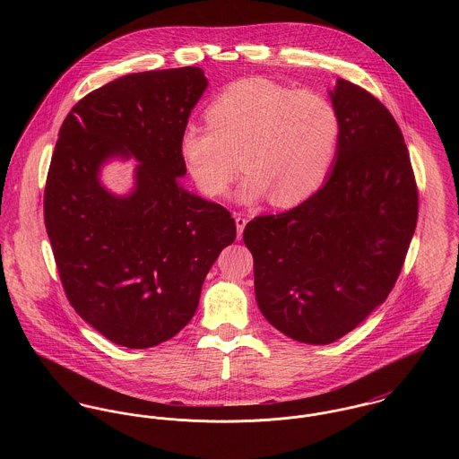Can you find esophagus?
<instances>
[{
	"label": "esophagus",
	"mask_w": 459,
	"mask_h": 459,
	"mask_svg": "<svg viewBox=\"0 0 459 459\" xmlns=\"http://www.w3.org/2000/svg\"><path fill=\"white\" fill-rule=\"evenodd\" d=\"M235 222H237V237L242 238V233H244V228L247 224V219L240 213H235Z\"/></svg>",
	"instance_id": "esophagus-1"
}]
</instances>
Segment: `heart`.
<instances>
[{
	"label": "heart",
	"mask_w": 459,
	"mask_h": 459,
	"mask_svg": "<svg viewBox=\"0 0 459 459\" xmlns=\"http://www.w3.org/2000/svg\"><path fill=\"white\" fill-rule=\"evenodd\" d=\"M208 122L186 124L180 153L208 197H224L240 171L242 203L272 196L281 208L313 196L332 169L341 122L325 95L264 77L228 84L208 106Z\"/></svg>",
	"instance_id": "heart-1"
}]
</instances>
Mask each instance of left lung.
Wrapping results in <instances>:
<instances>
[{"mask_svg": "<svg viewBox=\"0 0 459 459\" xmlns=\"http://www.w3.org/2000/svg\"><path fill=\"white\" fill-rule=\"evenodd\" d=\"M328 97L341 134L325 184L244 230L264 320L307 344L341 339L385 302L417 224L415 178L389 109L341 77Z\"/></svg>", "mask_w": 459, "mask_h": 459, "instance_id": "1", "label": "left lung"}]
</instances>
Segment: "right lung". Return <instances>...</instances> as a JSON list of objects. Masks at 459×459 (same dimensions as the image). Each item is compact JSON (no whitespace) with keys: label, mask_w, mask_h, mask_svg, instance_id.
Segmentation results:
<instances>
[{"label":"right lung","mask_w":459,"mask_h":459,"mask_svg":"<svg viewBox=\"0 0 459 459\" xmlns=\"http://www.w3.org/2000/svg\"><path fill=\"white\" fill-rule=\"evenodd\" d=\"M206 86L199 66L129 74L81 99L58 134L44 195L55 260L75 313L126 348L186 327L237 237L224 206L182 184L180 134ZM131 158L133 189L117 195L101 169Z\"/></svg>","instance_id":"1"}]
</instances>
